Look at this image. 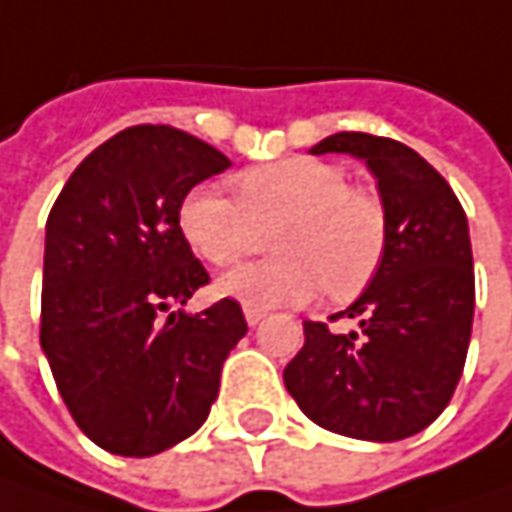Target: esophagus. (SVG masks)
<instances>
[{
	"label": "esophagus",
	"instance_id": "34e87169",
	"mask_svg": "<svg viewBox=\"0 0 512 512\" xmlns=\"http://www.w3.org/2000/svg\"><path fill=\"white\" fill-rule=\"evenodd\" d=\"M243 316H246V321L255 327V324H260V321L266 318V310H257V307H243Z\"/></svg>",
	"mask_w": 512,
	"mask_h": 512
}]
</instances>
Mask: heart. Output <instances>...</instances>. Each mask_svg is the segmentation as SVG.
<instances>
[{
  "label": "heart",
  "mask_w": 512,
  "mask_h": 512,
  "mask_svg": "<svg viewBox=\"0 0 512 512\" xmlns=\"http://www.w3.org/2000/svg\"><path fill=\"white\" fill-rule=\"evenodd\" d=\"M234 191L199 185L179 208L185 240L214 266L252 255L263 228L278 223V257L223 275V295L249 307H289L307 304L321 289L345 301L371 284L385 257L388 220L379 196L347 185L342 167L292 156L240 173Z\"/></svg>",
  "instance_id": "b5f03b06"
}]
</instances>
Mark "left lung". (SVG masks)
Listing matches in <instances>:
<instances>
[{
	"label": "left lung",
	"instance_id": "obj_1",
	"mask_svg": "<svg viewBox=\"0 0 512 512\" xmlns=\"http://www.w3.org/2000/svg\"><path fill=\"white\" fill-rule=\"evenodd\" d=\"M310 153H350L368 165L388 243L371 286L330 316L356 330L304 321V347L284 368V385L327 432L403 440L437 420L464 374L475 313L466 214L435 167L394 138L336 133Z\"/></svg>",
	"mask_w": 512,
	"mask_h": 512
}]
</instances>
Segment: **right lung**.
Returning <instances> with one entry per match:
<instances>
[{"instance_id": "1", "label": "right lung", "mask_w": 512, "mask_h": 512, "mask_svg": "<svg viewBox=\"0 0 512 512\" xmlns=\"http://www.w3.org/2000/svg\"><path fill=\"white\" fill-rule=\"evenodd\" d=\"M228 165L196 136L138 124L92 150L48 214L40 345L80 432L112 455L194 435L249 330L234 298L176 310L211 281L179 228L182 199Z\"/></svg>"}]
</instances>
